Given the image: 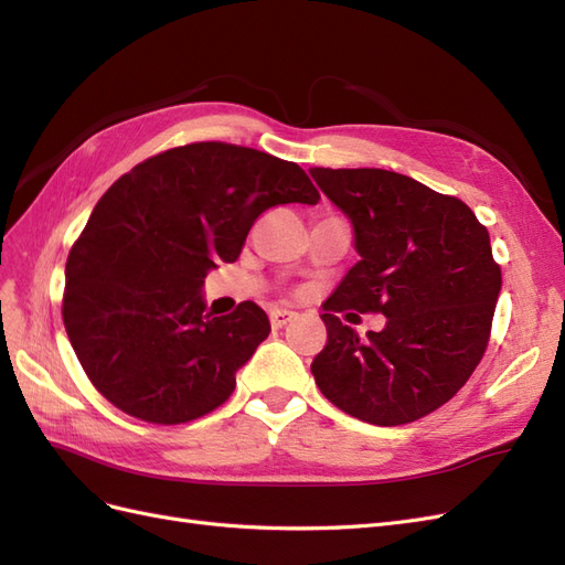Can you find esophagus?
<instances>
[{
	"label": "esophagus",
	"mask_w": 565,
	"mask_h": 565,
	"mask_svg": "<svg viewBox=\"0 0 565 565\" xmlns=\"http://www.w3.org/2000/svg\"><path fill=\"white\" fill-rule=\"evenodd\" d=\"M297 318V313L295 311H287V309H273L270 311V324L276 330H280V328H285L287 322H292Z\"/></svg>",
	"instance_id": "34e87169"
}]
</instances>
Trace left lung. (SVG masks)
I'll return each instance as SVG.
<instances>
[{"mask_svg":"<svg viewBox=\"0 0 565 565\" xmlns=\"http://www.w3.org/2000/svg\"><path fill=\"white\" fill-rule=\"evenodd\" d=\"M344 212L361 254L320 316L328 344L311 372L322 396L377 426L415 422L448 403L481 363L502 289L490 235L465 202L386 169H309ZM382 312V333L335 313Z\"/></svg>","mask_w":565,"mask_h":565,"instance_id":"obj_1","label":"left lung"}]
</instances>
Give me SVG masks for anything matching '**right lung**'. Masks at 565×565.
<instances>
[{"instance_id":"right-lung-1","label":"right lung","mask_w":565,"mask_h":565,"mask_svg":"<svg viewBox=\"0 0 565 565\" xmlns=\"http://www.w3.org/2000/svg\"><path fill=\"white\" fill-rule=\"evenodd\" d=\"M318 200L297 162L218 141L164 150L119 177L65 264L63 322L92 384L152 424L228 401L270 322L254 301L207 313L204 278L241 256L262 212Z\"/></svg>"}]
</instances>
